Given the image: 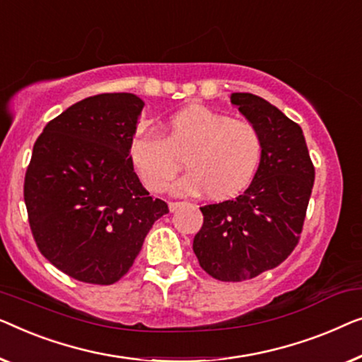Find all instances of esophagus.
<instances>
[{
	"instance_id": "obj_1",
	"label": "esophagus",
	"mask_w": 362,
	"mask_h": 362,
	"mask_svg": "<svg viewBox=\"0 0 362 362\" xmlns=\"http://www.w3.org/2000/svg\"><path fill=\"white\" fill-rule=\"evenodd\" d=\"M180 206H182V202H169V210H170L172 213L179 210Z\"/></svg>"
}]
</instances>
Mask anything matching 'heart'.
I'll use <instances>...</instances> for the list:
<instances>
[{"label":"heart","instance_id":"heart-1","mask_svg":"<svg viewBox=\"0 0 362 362\" xmlns=\"http://www.w3.org/2000/svg\"><path fill=\"white\" fill-rule=\"evenodd\" d=\"M262 151V134L251 121L192 105L167 118L160 134L137 131L129 141L128 157L151 192H164L170 185L185 156L190 170L175 183L174 192L190 195L206 190L213 198H228L252 182Z\"/></svg>","mask_w":362,"mask_h":362}]
</instances>
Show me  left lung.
<instances>
[{
  "instance_id": "8db88e82",
  "label": "left lung",
  "mask_w": 362,
  "mask_h": 362,
  "mask_svg": "<svg viewBox=\"0 0 362 362\" xmlns=\"http://www.w3.org/2000/svg\"><path fill=\"white\" fill-rule=\"evenodd\" d=\"M231 103L261 131V165L241 195L200 208L193 252L213 279L243 282L277 267L298 244L315 167L302 128L281 110L252 93H233Z\"/></svg>"
}]
</instances>
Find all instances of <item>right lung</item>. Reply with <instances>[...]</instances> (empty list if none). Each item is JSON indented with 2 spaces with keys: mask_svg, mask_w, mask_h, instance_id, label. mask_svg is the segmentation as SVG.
<instances>
[{
  "mask_svg": "<svg viewBox=\"0 0 362 362\" xmlns=\"http://www.w3.org/2000/svg\"><path fill=\"white\" fill-rule=\"evenodd\" d=\"M142 108L132 93L88 96L49 121L34 144L24 177L30 231L40 254L75 281L118 282L169 213L128 157Z\"/></svg>",
  "mask_w": 362,
  "mask_h": 362,
  "instance_id": "1",
  "label": "right lung"
}]
</instances>
